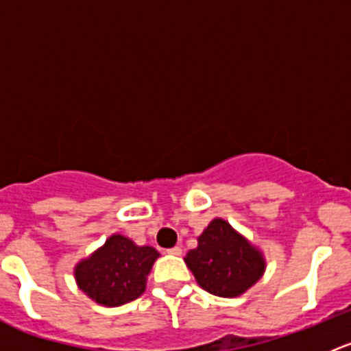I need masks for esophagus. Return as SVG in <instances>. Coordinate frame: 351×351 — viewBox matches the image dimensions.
I'll use <instances>...</instances> for the list:
<instances>
[{
	"label": "esophagus",
	"mask_w": 351,
	"mask_h": 351,
	"mask_svg": "<svg viewBox=\"0 0 351 351\" xmlns=\"http://www.w3.org/2000/svg\"><path fill=\"white\" fill-rule=\"evenodd\" d=\"M166 253L173 254V256H180V254H182V247H180V246L169 247V250H166Z\"/></svg>",
	"instance_id": "1"
}]
</instances>
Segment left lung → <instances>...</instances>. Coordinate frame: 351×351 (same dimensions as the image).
<instances>
[{
  "label": "left lung",
  "mask_w": 351,
  "mask_h": 351,
  "mask_svg": "<svg viewBox=\"0 0 351 351\" xmlns=\"http://www.w3.org/2000/svg\"><path fill=\"white\" fill-rule=\"evenodd\" d=\"M185 263L197 284L219 297L241 295L260 280L267 267L261 251L224 219H214L204 229Z\"/></svg>",
  "instance_id": "8db88e82"
}]
</instances>
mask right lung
Here are the masks:
<instances>
[{
	"label": "right lung",
	"mask_w": 351,
	"mask_h": 351,
	"mask_svg": "<svg viewBox=\"0 0 351 351\" xmlns=\"http://www.w3.org/2000/svg\"><path fill=\"white\" fill-rule=\"evenodd\" d=\"M159 253L113 234L91 256L74 268L76 284L95 302L107 307L136 300L146 290V278Z\"/></svg>",
	"instance_id": "obj_1"
}]
</instances>
